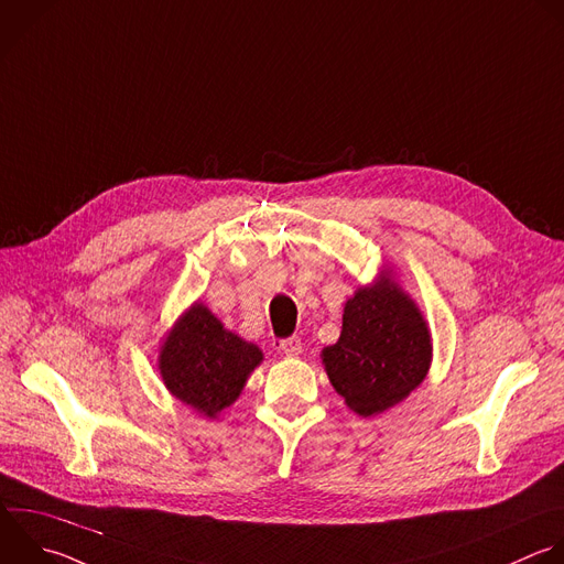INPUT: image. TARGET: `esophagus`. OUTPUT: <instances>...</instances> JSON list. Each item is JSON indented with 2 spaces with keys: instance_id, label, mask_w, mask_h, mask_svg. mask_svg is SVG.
I'll return each mask as SVG.
<instances>
[{
  "instance_id": "34e87169",
  "label": "esophagus",
  "mask_w": 564,
  "mask_h": 564,
  "mask_svg": "<svg viewBox=\"0 0 564 564\" xmlns=\"http://www.w3.org/2000/svg\"><path fill=\"white\" fill-rule=\"evenodd\" d=\"M279 349L288 356H299L303 351V343H301L299 336H290V338L279 340Z\"/></svg>"
}]
</instances>
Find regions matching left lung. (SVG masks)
I'll use <instances>...</instances> for the list:
<instances>
[{"mask_svg": "<svg viewBox=\"0 0 564 564\" xmlns=\"http://www.w3.org/2000/svg\"><path fill=\"white\" fill-rule=\"evenodd\" d=\"M334 390L360 416L381 414L416 390L432 362V338L414 301L383 279L345 303L343 329L323 349Z\"/></svg>", "mask_w": 564, "mask_h": 564, "instance_id": "left-lung-1", "label": "left lung"}]
</instances>
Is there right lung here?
I'll list each match as a JSON object with an SVG mask.
<instances>
[{
  "mask_svg": "<svg viewBox=\"0 0 564 564\" xmlns=\"http://www.w3.org/2000/svg\"><path fill=\"white\" fill-rule=\"evenodd\" d=\"M263 360L254 343L224 329L202 303L187 310L165 338L159 369L165 388L206 416L232 405L248 373Z\"/></svg>",
  "mask_w": 564,
  "mask_h": 564,
  "instance_id": "obj_1",
  "label": "right lung"
}]
</instances>
